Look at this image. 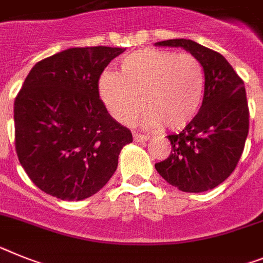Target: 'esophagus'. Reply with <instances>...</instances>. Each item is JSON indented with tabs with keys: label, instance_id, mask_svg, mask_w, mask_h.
Listing matches in <instances>:
<instances>
[{
	"label": "esophagus",
	"instance_id": "obj_1",
	"mask_svg": "<svg viewBox=\"0 0 263 263\" xmlns=\"http://www.w3.org/2000/svg\"><path fill=\"white\" fill-rule=\"evenodd\" d=\"M133 138L136 142H143V141H149L150 136H146V134H138V133H133Z\"/></svg>",
	"mask_w": 263,
	"mask_h": 263
}]
</instances>
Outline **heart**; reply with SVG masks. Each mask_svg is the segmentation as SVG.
<instances>
[{
    "mask_svg": "<svg viewBox=\"0 0 263 263\" xmlns=\"http://www.w3.org/2000/svg\"><path fill=\"white\" fill-rule=\"evenodd\" d=\"M205 86V67L194 55L142 49L122 58L121 73L101 76L100 96L118 122L132 125L145 104L146 125L181 130L198 114Z\"/></svg>",
    "mask_w": 263,
    "mask_h": 263,
    "instance_id": "heart-1",
    "label": "heart"
}]
</instances>
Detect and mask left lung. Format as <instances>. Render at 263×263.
Here are the masks:
<instances>
[{"mask_svg": "<svg viewBox=\"0 0 263 263\" xmlns=\"http://www.w3.org/2000/svg\"><path fill=\"white\" fill-rule=\"evenodd\" d=\"M156 46L185 49L198 58L206 74L198 114L181 133L167 136L172 152L156 163L157 172L182 192L214 189L234 172L249 133L243 81L223 55L192 40H167Z\"/></svg>", "mask_w": 263, "mask_h": 263, "instance_id": "8db88e82", "label": "left lung"}]
</instances>
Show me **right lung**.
I'll return each instance as SVG.
<instances>
[{"label": "right lung", "mask_w": 263, "mask_h": 263, "mask_svg": "<svg viewBox=\"0 0 263 263\" xmlns=\"http://www.w3.org/2000/svg\"><path fill=\"white\" fill-rule=\"evenodd\" d=\"M125 49L70 48L37 62L14 101L15 152L42 192L65 201L89 198L107 183L127 127L107 113L98 81Z\"/></svg>", "instance_id": "add662e5"}]
</instances>
